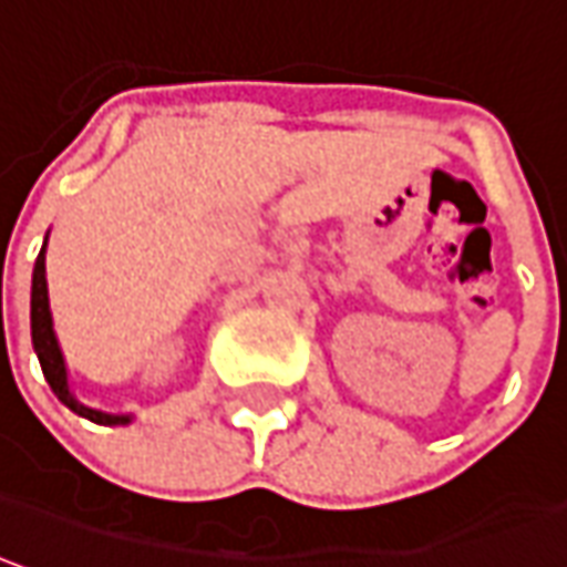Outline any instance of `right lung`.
Instances as JSON below:
<instances>
[{
	"instance_id": "right-lung-1",
	"label": "right lung",
	"mask_w": 567,
	"mask_h": 567,
	"mask_svg": "<svg viewBox=\"0 0 567 567\" xmlns=\"http://www.w3.org/2000/svg\"><path fill=\"white\" fill-rule=\"evenodd\" d=\"M49 240V237H45ZM30 333H33V351H37L45 382L52 385V392L58 395L61 404H68L73 413H80L85 420H92L97 425H123L132 416L128 413H101L80 404L73 392H70L68 382V364H64V354L58 346V336H54L52 323V308H49V284H45V244L39 249L37 265H33V290H30Z\"/></svg>"
}]
</instances>
